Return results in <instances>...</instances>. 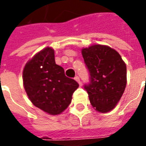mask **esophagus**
Segmentation results:
<instances>
[{
	"label": "esophagus",
	"mask_w": 146,
	"mask_h": 146,
	"mask_svg": "<svg viewBox=\"0 0 146 146\" xmlns=\"http://www.w3.org/2000/svg\"><path fill=\"white\" fill-rule=\"evenodd\" d=\"M74 80H76V82H77V83H78L79 84H80H80H81V82H80V77H79V76H75V78H74Z\"/></svg>",
	"instance_id": "1"
}]
</instances>
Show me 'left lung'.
Listing matches in <instances>:
<instances>
[{
    "label": "left lung",
    "instance_id": "left-lung-1",
    "mask_svg": "<svg viewBox=\"0 0 146 146\" xmlns=\"http://www.w3.org/2000/svg\"><path fill=\"white\" fill-rule=\"evenodd\" d=\"M90 73V83L84 85L93 108L106 113L117 105L127 84L126 65L119 53L111 47L94 45L82 49Z\"/></svg>",
    "mask_w": 146,
    "mask_h": 146
}]
</instances>
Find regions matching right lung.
<instances>
[{"instance_id": "obj_1", "label": "right lung", "mask_w": 146, "mask_h": 146, "mask_svg": "<svg viewBox=\"0 0 146 146\" xmlns=\"http://www.w3.org/2000/svg\"><path fill=\"white\" fill-rule=\"evenodd\" d=\"M23 84L32 103L52 115L59 114L70 105L79 87L76 80L66 76L62 66L56 64L54 50L49 47L27 62Z\"/></svg>"}]
</instances>
